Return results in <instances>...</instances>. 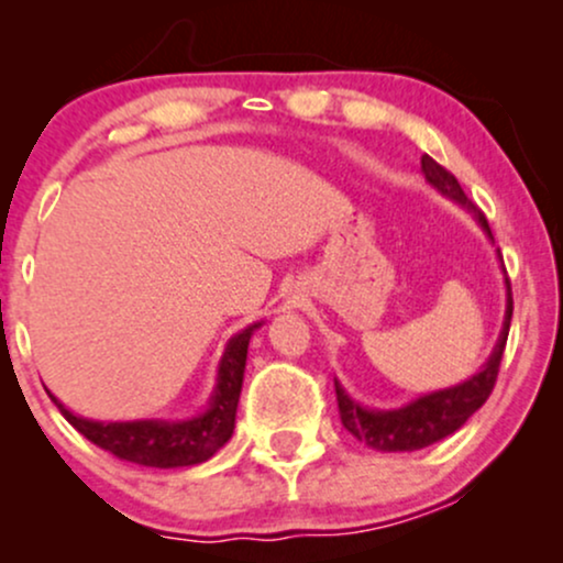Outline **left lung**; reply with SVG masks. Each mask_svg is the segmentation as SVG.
Listing matches in <instances>:
<instances>
[{"label":"left lung","mask_w":563,"mask_h":563,"mask_svg":"<svg viewBox=\"0 0 563 563\" xmlns=\"http://www.w3.org/2000/svg\"><path fill=\"white\" fill-rule=\"evenodd\" d=\"M421 169L426 174V179H429V185H434L442 196H448L450 200H455V203H461L463 209H468L471 214L476 217V222L482 224V230L493 238L487 219H484L482 211L471 203L466 192H463L461 183H457L444 166H439L431 156H423ZM506 290V320H503V331L495 344V352L489 354L487 365H484L476 376L463 380V384L450 386V389L442 391L423 394V397L412 399L410 405L399 407V410H367V407L354 402V399L341 389L339 380H335V402H339L341 423H344L349 434L360 439V442H365L367 448L380 452L423 450L429 448V444L439 442V439L455 434V431L461 429L484 402H487V397L495 389L503 349H506L510 331V314H514V296H510L508 275Z\"/></svg>","instance_id":"1"}]
</instances>
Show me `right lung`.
<instances>
[{
	"mask_svg": "<svg viewBox=\"0 0 563 563\" xmlns=\"http://www.w3.org/2000/svg\"><path fill=\"white\" fill-rule=\"evenodd\" d=\"M262 322H254L245 331L232 335L222 354L217 373V386L211 394L209 410L187 421H89V418L74 416L68 407H60L63 418L87 437L100 450H108L119 461L137 463L151 468H183L198 466L209 461L219 448L228 444L235 429L238 399H241L245 357H249V341Z\"/></svg>",
	"mask_w": 563,
	"mask_h": 563,
	"instance_id": "add662e5",
	"label": "right lung"
}]
</instances>
